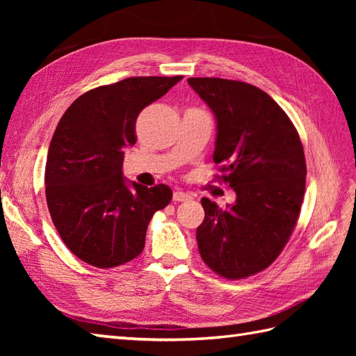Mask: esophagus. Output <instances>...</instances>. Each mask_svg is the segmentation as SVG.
Segmentation results:
<instances>
[{
    "instance_id": "34e87169",
    "label": "esophagus",
    "mask_w": 356,
    "mask_h": 356,
    "mask_svg": "<svg viewBox=\"0 0 356 356\" xmlns=\"http://www.w3.org/2000/svg\"><path fill=\"white\" fill-rule=\"evenodd\" d=\"M190 199H193V197L188 193L174 191V194H172V200L174 202H186V200H190Z\"/></svg>"
}]
</instances>
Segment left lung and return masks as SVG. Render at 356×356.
<instances>
[{
  "label": "left lung",
  "mask_w": 356,
  "mask_h": 356,
  "mask_svg": "<svg viewBox=\"0 0 356 356\" xmlns=\"http://www.w3.org/2000/svg\"><path fill=\"white\" fill-rule=\"evenodd\" d=\"M188 84L214 113L213 159L237 195L226 209L202 199L199 252L216 274L246 278L274 263L297 225L306 188L303 143L283 108L255 86L222 78Z\"/></svg>",
  "instance_id": "1"
}]
</instances>
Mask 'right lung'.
I'll return each mask as SVG.
<instances>
[{
  "mask_svg": "<svg viewBox=\"0 0 356 356\" xmlns=\"http://www.w3.org/2000/svg\"><path fill=\"white\" fill-rule=\"evenodd\" d=\"M184 76H138L81 95L53 134L45 199L70 251L95 268H115L145 246L151 217L171 202L166 185L128 184L124 149L136 143V119Z\"/></svg>",
  "mask_w": 356,
  "mask_h": 356,
  "instance_id": "obj_1",
  "label": "right lung"
}]
</instances>
